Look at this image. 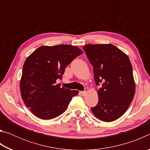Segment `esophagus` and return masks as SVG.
Wrapping results in <instances>:
<instances>
[{
    "instance_id": "1",
    "label": "esophagus",
    "mask_w": 150,
    "mask_h": 150,
    "mask_svg": "<svg viewBox=\"0 0 150 150\" xmlns=\"http://www.w3.org/2000/svg\"><path fill=\"white\" fill-rule=\"evenodd\" d=\"M80 95H82V96H85L86 95V93H87V92L86 91H80Z\"/></svg>"
}]
</instances>
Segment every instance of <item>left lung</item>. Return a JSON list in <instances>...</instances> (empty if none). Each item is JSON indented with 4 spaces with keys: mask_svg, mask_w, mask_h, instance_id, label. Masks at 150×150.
I'll use <instances>...</instances> for the list:
<instances>
[{
    "mask_svg": "<svg viewBox=\"0 0 150 150\" xmlns=\"http://www.w3.org/2000/svg\"><path fill=\"white\" fill-rule=\"evenodd\" d=\"M83 50L93 67L96 84L102 85L97 91V105L91 110L99 120L112 122L125 113L135 95L130 59L110 44H87Z\"/></svg>",
    "mask_w": 150,
    "mask_h": 150,
    "instance_id": "1",
    "label": "left lung"
}]
</instances>
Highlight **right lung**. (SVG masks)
Listing matches in <instances>:
<instances>
[{
	"label": "right lung",
	"instance_id": "right-lung-1",
	"mask_svg": "<svg viewBox=\"0 0 150 150\" xmlns=\"http://www.w3.org/2000/svg\"><path fill=\"white\" fill-rule=\"evenodd\" d=\"M83 54L71 45H43L26 58L20 79V93L24 103L35 116L44 120L54 118L67 109L79 91L56 84L65 69Z\"/></svg>",
	"mask_w": 150,
	"mask_h": 150
}]
</instances>
